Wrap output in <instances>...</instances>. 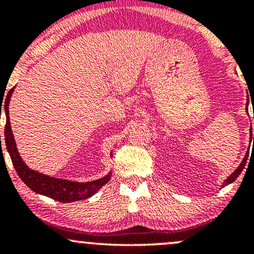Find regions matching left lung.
Instances as JSON below:
<instances>
[{"mask_svg":"<svg viewBox=\"0 0 254 254\" xmlns=\"http://www.w3.org/2000/svg\"><path fill=\"white\" fill-rule=\"evenodd\" d=\"M247 103H249V99H247ZM251 130H252V129H251ZM251 135H252V133H251ZM253 139H254V135H253ZM247 157H249V151H247V153H246V155H245L243 162H241V164L239 165V167L237 168V170L233 172V173L230 174V176L227 178L226 180H224V183L222 184V186H226V185H228V184L233 183L235 179H237L239 176H240V173H241V172H243V170L245 168V165H246V162H247Z\"/></svg>","mask_w":254,"mask_h":254,"instance_id":"8db88e82","label":"left lung"}]
</instances>
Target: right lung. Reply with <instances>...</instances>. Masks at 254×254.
<instances>
[{
    "label": "right lung",
    "instance_id": "1",
    "mask_svg": "<svg viewBox=\"0 0 254 254\" xmlns=\"http://www.w3.org/2000/svg\"><path fill=\"white\" fill-rule=\"evenodd\" d=\"M11 93H13V89H10L9 92H8V95L4 101L5 117H7L4 129L5 145H7L8 153H9L11 162H13L17 176L21 178L22 182H24L31 190L37 192V193L50 197L52 199L58 200V202L71 203L76 202V200L87 199V198L93 196L101 186L109 182L111 174H107L106 177L101 178V179L94 180V182L75 183L64 179H57V178L45 176V174L38 173L36 171L30 170V168L26 166L25 162L22 161L21 156L19 155V151L16 149L15 141H14L13 132H11L9 113H8V105H9Z\"/></svg>",
    "mask_w": 254,
    "mask_h": 254
}]
</instances>
